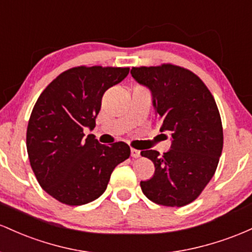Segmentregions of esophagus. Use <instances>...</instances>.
<instances>
[{"mask_svg":"<svg viewBox=\"0 0 252 252\" xmlns=\"http://www.w3.org/2000/svg\"><path fill=\"white\" fill-rule=\"evenodd\" d=\"M131 156L133 158H139L140 157V151H139V150L131 149Z\"/></svg>","mask_w":252,"mask_h":252,"instance_id":"obj_1","label":"esophagus"}]
</instances>
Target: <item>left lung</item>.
Here are the masks:
<instances>
[{
	"label": "left lung",
	"mask_w": 252,
	"mask_h": 252,
	"mask_svg": "<svg viewBox=\"0 0 252 252\" xmlns=\"http://www.w3.org/2000/svg\"><path fill=\"white\" fill-rule=\"evenodd\" d=\"M131 75L150 89L160 132L171 135V148L163 156L156 150L140 152L155 164L154 176L141 181V190L158 205L182 207L201 194L221 156L216 100L194 72L177 65L132 67Z\"/></svg>",
	"instance_id": "1"
}]
</instances>
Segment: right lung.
Masks as SVG:
<instances>
[{
	"mask_svg": "<svg viewBox=\"0 0 252 252\" xmlns=\"http://www.w3.org/2000/svg\"><path fill=\"white\" fill-rule=\"evenodd\" d=\"M129 67L77 66L62 72L41 93L28 121L26 145L41 188L59 202L81 206L106 190L113 170L131 150L124 141L102 145L83 129L95 127L107 89Z\"/></svg>",
	"mask_w": 252,
	"mask_h": 252,
	"instance_id": "1",
	"label": "right lung"
}]
</instances>
